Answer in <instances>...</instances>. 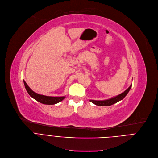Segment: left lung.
I'll return each instance as SVG.
<instances>
[{
	"mask_svg": "<svg viewBox=\"0 0 158 158\" xmlns=\"http://www.w3.org/2000/svg\"><path fill=\"white\" fill-rule=\"evenodd\" d=\"M131 87H132V84L124 92L119 94V95L112 97L110 99L105 100H90V102L93 103L94 104L97 105V106H110V105H112L122 100L127 95V94L129 92Z\"/></svg>",
	"mask_w": 158,
	"mask_h": 158,
	"instance_id": "left-lung-1",
	"label": "left lung"
}]
</instances>
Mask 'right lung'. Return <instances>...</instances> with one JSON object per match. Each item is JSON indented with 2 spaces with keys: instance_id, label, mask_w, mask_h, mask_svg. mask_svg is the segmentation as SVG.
Returning <instances> with one entry per match:
<instances>
[{
  "instance_id": "1",
  "label": "right lung",
  "mask_w": 158,
  "mask_h": 158,
  "mask_svg": "<svg viewBox=\"0 0 158 158\" xmlns=\"http://www.w3.org/2000/svg\"><path fill=\"white\" fill-rule=\"evenodd\" d=\"M24 87L29 94V95L37 100V102L45 104V105H55L56 103H58L60 102H61L63 99L65 98V97H49V96H45L43 95L38 94L34 91H32L29 87L27 85L26 82L23 80Z\"/></svg>"
}]
</instances>
